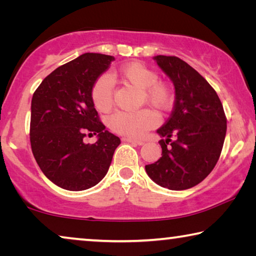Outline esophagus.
Returning a JSON list of instances; mask_svg holds the SVG:
<instances>
[{
	"instance_id": "esophagus-1",
	"label": "esophagus",
	"mask_w": 256,
	"mask_h": 256,
	"mask_svg": "<svg viewBox=\"0 0 256 256\" xmlns=\"http://www.w3.org/2000/svg\"><path fill=\"white\" fill-rule=\"evenodd\" d=\"M123 141L125 142H131V144H136L138 146H144V141L142 140H136V138H123Z\"/></svg>"
}]
</instances>
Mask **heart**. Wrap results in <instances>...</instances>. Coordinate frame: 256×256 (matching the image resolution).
<instances>
[{
	"instance_id": "obj_1",
	"label": "heart",
	"mask_w": 256,
	"mask_h": 256,
	"mask_svg": "<svg viewBox=\"0 0 256 256\" xmlns=\"http://www.w3.org/2000/svg\"><path fill=\"white\" fill-rule=\"evenodd\" d=\"M118 74L124 84L140 89L144 102L159 110H167L174 100L170 86L158 80V74L138 62L120 68ZM114 86L110 78L102 76L94 81L92 99L98 110L107 112L112 106ZM157 124V116L150 110L138 112H116L108 120V125L115 133L128 138H140Z\"/></svg>"
}]
</instances>
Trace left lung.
<instances>
[{"mask_svg": "<svg viewBox=\"0 0 256 256\" xmlns=\"http://www.w3.org/2000/svg\"><path fill=\"white\" fill-rule=\"evenodd\" d=\"M154 60L175 86L170 118L157 133L162 152L146 164L154 183L172 190L193 188L214 170L222 154L227 131L222 104L214 89L196 70L176 56ZM174 141H171V138Z\"/></svg>", "mask_w": 256, "mask_h": 256, "instance_id": "obj_1", "label": "left lung"}]
</instances>
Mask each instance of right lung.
<instances>
[{"mask_svg": "<svg viewBox=\"0 0 256 256\" xmlns=\"http://www.w3.org/2000/svg\"><path fill=\"white\" fill-rule=\"evenodd\" d=\"M114 56L86 53L47 76L34 92L30 144L45 176L68 190L92 188L107 174L118 136L105 130L92 99V89ZM86 132L98 134L84 144Z\"/></svg>", "mask_w": 256, "mask_h": 256, "instance_id": "add662e5", "label": "right lung"}]
</instances>
